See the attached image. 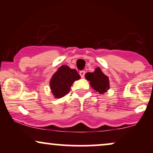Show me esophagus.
<instances>
[{
	"mask_svg": "<svg viewBox=\"0 0 153 153\" xmlns=\"http://www.w3.org/2000/svg\"><path fill=\"white\" fill-rule=\"evenodd\" d=\"M85 71H80V73H79V74H80V76H81L82 78H83L84 76H85Z\"/></svg>",
	"mask_w": 153,
	"mask_h": 153,
	"instance_id": "obj_1",
	"label": "esophagus"
}]
</instances>
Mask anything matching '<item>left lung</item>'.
Here are the masks:
<instances>
[{
	"label": "left lung",
	"mask_w": 153,
	"mask_h": 153,
	"mask_svg": "<svg viewBox=\"0 0 153 153\" xmlns=\"http://www.w3.org/2000/svg\"><path fill=\"white\" fill-rule=\"evenodd\" d=\"M85 78L90 82L91 86L96 92L103 94L109 89V79L100 68H96L93 73H87Z\"/></svg>",
	"instance_id": "8db88e82"
}]
</instances>
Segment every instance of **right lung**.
<instances>
[{
    "instance_id": "right-lung-1",
    "label": "right lung",
    "mask_w": 153,
    "mask_h": 153,
    "mask_svg": "<svg viewBox=\"0 0 153 153\" xmlns=\"http://www.w3.org/2000/svg\"><path fill=\"white\" fill-rule=\"evenodd\" d=\"M80 78L76 70L68 65L60 66L54 73L50 81L51 92L55 99H60L68 94L75 80Z\"/></svg>"
}]
</instances>
